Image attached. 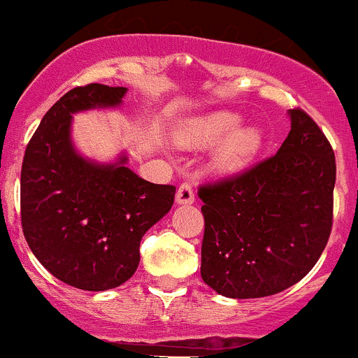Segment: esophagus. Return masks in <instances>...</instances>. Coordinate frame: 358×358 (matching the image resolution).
<instances>
[{
    "instance_id": "obj_1",
    "label": "esophagus",
    "mask_w": 358,
    "mask_h": 358,
    "mask_svg": "<svg viewBox=\"0 0 358 358\" xmlns=\"http://www.w3.org/2000/svg\"><path fill=\"white\" fill-rule=\"evenodd\" d=\"M176 201L179 205L182 203H193L194 201V189H193V184L191 182H182L179 186L178 194H176Z\"/></svg>"
}]
</instances>
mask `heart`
<instances>
[{
  "instance_id": "1",
  "label": "heart",
  "mask_w": 358,
  "mask_h": 358,
  "mask_svg": "<svg viewBox=\"0 0 358 358\" xmlns=\"http://www.w3.org/2000/svg\"><path fill=\"white\" fill-rule=\"evenodd\" d=\"M235 113L217 111L207 116L186 120L176 132V139L184 148H205L217 143L228 134L214 155V169L219 172H236L245 167L261 148V132L256 127H240ZM234 132L231 133V130Z\"/></svg>"
}]
</instances>
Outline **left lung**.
I'll list each match as a JSON object with an SVG mask.
<instances>
[{
	"instance_id": "8db88e82",
	"label": "left lung",
	"mask_w": 358,
	"mask_h": 358,
	"mask_svg": "<svg viewBox=\"0 0 358 358\" xmlns=\"http://www.w3.org/2000/svg\"><path fill=\"white\" fill-rule=\"evenodd\" d=\"M278 153L198 187L205 219L201 278L226 298L277 294L317 264L332 229L336 158L308 113L294 108Z\"/></svg>"
}]
</instances>
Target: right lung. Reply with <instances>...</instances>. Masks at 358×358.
Returning <instances> with one entry per match:
<instances>
[{
    "label": "right lung",
    "instance_id": "obj_1",
    "mask_svg": "<svg viewBox=\"0 0 358 358\" xmlns=\"http://www.w3.org/2000/svg\"><path fill=\"white\" fill-rule=\"evenodd\" d=\"M125 87L90 83L64 94L41 120L20 171V221L36 259L64 284L108 291L139 266L144 233L174 203L176 186L97 165L71 144L73 113L118 106Z\"/></svg>",
    "mask_w": 358,
    "mask_h": 358
}]
</instances>
